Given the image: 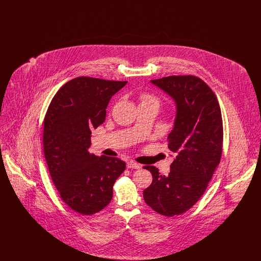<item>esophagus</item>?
Instances as JSON below:
<instances>
[{"label":"esophagus","instance_id":"obj_1","mask_svg":"<svg viewBox=\"0 0 261 261\" xmlns=\"http://www.w3.org/2000/svg\"><path fill=\"white\" fill-rule=\"evenodd\" d=\"M127 168H129V169H139V168H141V165L138 164L136 162H127Z\"/></svg>","mask_w":261,"mask_h":261}]
</instances>
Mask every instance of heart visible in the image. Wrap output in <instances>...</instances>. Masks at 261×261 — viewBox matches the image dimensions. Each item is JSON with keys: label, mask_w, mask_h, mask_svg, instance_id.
<instances>
[{"label": "heart", "mask_w": 261, "mask_h": 261, "mask_svg": "<svg viewBox=\"0 0 261 261\" xmlns=\"http://www.w3.org/2000/svg\"><path fill=\"white\" fill-rule=\"evenodd\" d=\"M140 100H141V103H148V102H158L159 103V99L148 93L141 94Z\"/></svg>", "instance_id": "heart-1"}]
</instances>
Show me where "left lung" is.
<instances>
[{"mask_svg":"<svg viewBox=\"0 0 261 261\" xmlns=\"http://www.w3.org/2000/svg\"><path fill=\"white\" fill-rule=\"evenodd\" d=\"M171 96L177 107L168 149L176 155L164 176L144 166L152 182L144 199L152 211L172 217L189 211L205 192L222 156L223 122L219 102L208 85L194 75H173L151 80Z\"/></svg>","mask_w":261,"mask_h":261,"instance_id":"left-lung-1","label":"left lung"}]
</instances>
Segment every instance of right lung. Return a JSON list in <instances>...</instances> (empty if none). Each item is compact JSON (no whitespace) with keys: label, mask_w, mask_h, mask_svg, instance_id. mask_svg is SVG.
I'll use <instances>...</instances> for the list:
<instances>
[{"label":"right lung","mask_w":261,"mask_h":261,"mask_svg":"<svg viewBox=\"0 0 261 261\" xmlns=\"http://www.w3.org/2000/svg\"><path fill=\"white\" fill-rule=\"evenodd\" d=\"M127 81L81 76L54 96L44 118L43 146L51 180L62 201L75 212L92 215L112 199L124 162L89 151L92 130L106 120L112 96Z\"/></svg>","instance_id":"obj_1"}]
</instances>
